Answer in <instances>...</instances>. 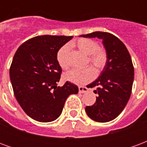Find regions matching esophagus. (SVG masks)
Here are the masks:
<instances>
[{
    "label": "esophagus",
    "mask_w": 147,
    "mask_h": 147,
    "mask_svg": "<svg viewBox=\"0 0 147 147\" xmlns=\"http://www.w3.org/2000/svg\"><path fill=\"white\" fill-rule=\"evenodd\" d=\"M87 91H88V89H87V87H86V86H79V92L80 93H86Z\"/></svg>",
    "instance_id": "1"
}]
</instances>
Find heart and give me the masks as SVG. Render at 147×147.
<instances>
[{
	"instance_id": "1",
	"label": "heart",
	"mask_w": 147,
	"mask_h": 147,
	"mask_svg": "<svg viewBox=\"0 0 147 147\" xmlns=\"http://www.w3.org/2000/svg\"><path fill=\"white\" fill-rule=\"evenodd\" d=\"M84 54L87 55L86 64H89L97 73H100L108 64V53L104 47L98 46L95 40L90 38H80L71 43ZM57 61L60 67L66 70L70 66L69 63V45H64L57 53ZM94 71L91 67L83 69H72L64 74V79L77 85L89 83L94 78Z\"/></svg>"
}]
</instances>
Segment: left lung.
I'll list each match as a JSON object with an SVG mask.
<instances>
[{"instance_id":"obj_1","label":"left lung","mask_w":147,"mask_h":147,"mask_svg":"<svg viewBox=\"0 0 147 147\" xmlns=\"http://www.w3.org/2000/svg\"><path fill=\"white\" fill-rule=\"evenodd\" d=\"M81 36L102 38L108 53V64L101 76L87 85L88 88L96 87L94 92L98 95L95 103L85 110L92 120L109 122L121 113L130 98L134 80L132 61L124 44L112 34L95 31Z\"/></svg>"}]
</instances>
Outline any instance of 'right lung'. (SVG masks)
<instances>
[{
	"label": "right lung",
	"mask_w": 147,
	"mask_h": 147,
	"mask_svg": "<svg viewBox=\"0 0 147 147\" xmlns=\"http://www.w3.org/2000/svg\"><path fill=\"white\" fill-rule=\"evenodd\" d=\"M72 38L36 36L24 42L15 53L9 71L14 94L24 112L37 121L57 119L67 97L79 92L78 86L68 81L57 86L62 69L57 53Z\"/></svg>",
	"instance_id": "add662e5"
}]
</instances>
